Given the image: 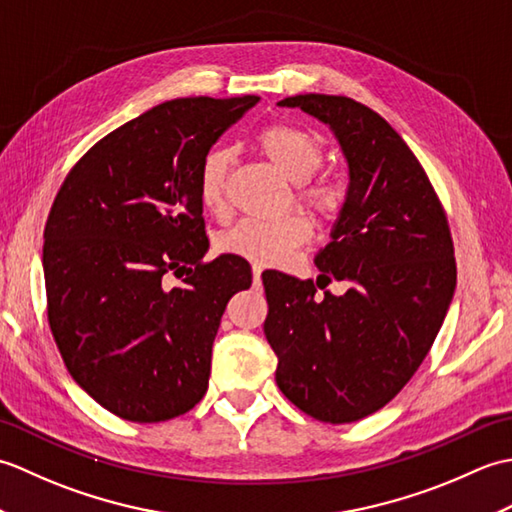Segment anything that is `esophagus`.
<instances>
[{"mask_svg": "<svg viewBox=\"0 0 512 512\" xmlns=\"http://www.w3.org/2000/svg\"><path fill=\"white\" fill-rule=\"evenodd\" d=\"M253 279L255 286H259V281H262V266H253Z\"/></svg>", "mask_w": 512, "mask_h": 512, "instance_id": "34e87169", "label": "esophagus"}]
</instances>
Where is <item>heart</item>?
<instances>
[{"mask_svg": "<svg viewBox=\"0 0 512 512\" xmlns=\"http://www.w3.org/2000/svg\"><path fill=\"white\" fill-rule=\"evenodd\" d=\"M259 147L270 162L295 182H308L323 165V143L295 125H270L259 134ZM231 149L213 147L206 151L198 171V195L206 211L217 213L224 209V193ZM301 200L321 215L332 213L339 206L341 193L330 182H317L301 191ZM310 237V222L303 213H288L273 222L242 220L217 237V248L226 255L242 257L255 266L284 264Z\"/></svg>", "mask_w": 512, "mask_h": 512, "instance_id": "b5f03b06", "label": "heart"}]
</instances>
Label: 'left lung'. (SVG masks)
<instances>
[{"label":"left lung","instance_id":"left-lung-1","mask_svg":"<svg viewBox=\"0 0 512 512\" xmlns=\"http://www.w3.org/2000/svg\"><path fill=\"white\" fill-rule=\"evenodd\" d=\"M277 105L330 127L350 182L332 239L314 257L317 281L262 275L264 334L292 405L321 422H354L407 385L447 317L458 279L447 215L418 158L374 110L330 94ZM332 278L351 288L317 298Z\"/></svg>","mask_w":512,"mask_h":512}]
</instances>
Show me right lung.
Returning a JSON list of instances; mask_svg holds the SVG:
<instances>
[{
  "mask_svg": "<svg viewBox=\"0 0 512 512\" xmlns=\"http://www.w3.org/2000/svg\"><path fill=\"white\" fill-rule=\"evenodd\" d=\"M257 101L151 107L99 140L54 198L43 231L50 330L72 378L118 418L171 420L206 394L224 308L253 273L235 255L202 264L198 171ZM167 274L183 286L169 289Z\"/></svg>",
  "mask_w": 512,
  "mask_h": 512,
  "instance_id": "1",
  "label": "right lung"
}]
</instances>
